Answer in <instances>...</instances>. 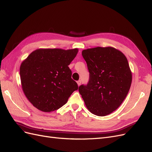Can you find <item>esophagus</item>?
Masks as SVG:
<instances>
[{
  "instance_id": "1",
  "label": "esophagus",
  "mask_w": 152,
  "mask_h": 152,
  "mask_svg": "<svg viewBox=\"0 0 152 152\" xmlns=\"http://www.w3.org/2000/svg\"><path fill=\"white\" fill-rule=\"evenodd\" d=\"M77 82V84H78V86H79L81 84V80H78Z\"/></svg>"
}]
</instances>
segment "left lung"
Returning <instances> with one entry per match:
<instances>
[{
  "label": "left lung",
  "instance_id": "obj_1",
  "mask_svg": "<svg viewBox=\"0 0 152 152\" xmlns=\"http://www.w3.org/2000/svg\"><path fill=\"white\" fill-rule=\"evenodd\" d=\"M89 72L87 85L79 91L94 115L106 116L117 110L129 91L132 74L127 59L120 50L97 47L82 50Z\"/></svg>",
  "mask_w": 152,
  "mask_h": 152
}]
</instances>
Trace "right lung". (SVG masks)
<instances>
[{"instance_id":"1","label":"right lung","mask_w":152,"mask_h":152,"mask_svg":"<svg viewBox=\"0 0 152 152\" xmlns=\"http://www.w3.org/2000/svg\"><path fill=\"white\" fill-rule=\"evenodd\" d=\"M77 53V49H40L21 63L23 91L35 108L44 112L56 110L78 89L68 67Z\"/></svg>"}]
</instances>
